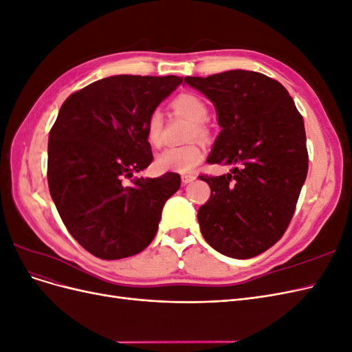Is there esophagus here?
Instances as JSON below:
<instances>
[{
	"label": "esophagus",
	"instance_id": "obj_1",
	"mask_svg": "<svg viewBox=\"0 0 352 352\" xmlns=\"http://www.w3.org/2000/svg\"><path fill=\"white\" fill-rule=\"evenodd\" d=\"M195 179H197L195 175H184V176H182V184H184V185H188V184H190V182H194Z\"/></svg>",
	"mask_w": 352,
	"mask_h": 352
}]
</instances>
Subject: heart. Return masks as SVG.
<instances>
[{
  "mask_svg": "<svg viewBox=\"0 0 352 352\" xmlns=\"http://www.w3.org/2000/svg\"><path fill=\"white\" fill-rule=\"evenodd\" d=\"M173 109L176 113L182 114L190 122H194V129L190 132L192 138L206 140L208 131L202 124L208 116L206 102L197 95L182 94L173 101ZM146 141L153 146H160L163 142V114L160 110H154L148 116L145 123ZM204 153L197 144L186 146H170L163 150L155 157V167L162 173H189L202 162Z\"/></svg>",
  "mask_w": 352,
  "mask_h": 352,
  "instance_id": "1",
  "label": "heart"
}]
</instances>
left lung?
Returning a JSON list of instances; mask_svg holds the SVG:
<instances>
[{"instance_id":"8db88e82","label":"left lung","mask_w":352,"mask_h":352,"mask_svg":"<svg viewBox=\"0 0 352 352\" xmlns=\"http://www.w3.org/2000/svg\"><path fill=\"white\" fill-rule=\"evenodd\" d=\"M185 82L217 111L221 132L207 163L238 166L223 176H199L211 188L198 210L201 233L223 255L252 258L283 236L294 216L308 170L302 116L283 85L258 72Z\"/></svg>"}]
</instances>
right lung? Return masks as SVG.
<instances>
[{
  "mask_svg": "<svg viewBox=\"0 0 352 352\" xmlns=\"http://www.w3.org/2000/svg\"><path fill=\"white\" fill-rule=\"evenodd\" d=\"M182 80L119 74L61 105L48 138L50 194L70 235L95 257H131L155 236L180 176L126 179L151 164L146 119Z\"/></svg>",
  "mask_w": 352,
  "mask_h": 352,
  "instance_id": "obj_1",
  "label": "right lung"
}]
</instances>
